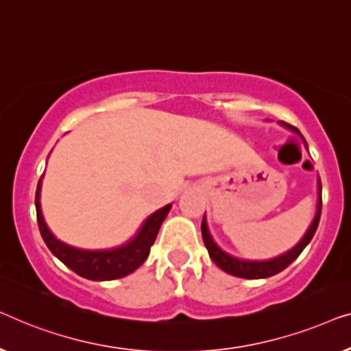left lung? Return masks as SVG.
Listing matches in <instances>:
<instances>
[{
	"label": "left lung",
	"mask_w": 351,
	"mask_h": 351,
	"mask_svg": "<svg viewBox=\"0 0 351 351\" xmlns=\"http://www.w3.org/2000/svg\"><path fill=\"white\" fill-rule=\"evenodd\" d=\"M295 130H298V128H295ZM318 184H319V199H318V210H317V215H315L313 223L308 227L307 234L302 237V240H300L293 250H289L288 253L281 254L278 258L270 259V261H243V259L234 258V256H229L215 243L213 239H211L208 227H206L205 216H204V221H202V237H204V243L206 246V250H208L210 258L213 259V263L218 265L221 270H224V272L234 276H240V278H248V280L267 278V276L280 274L281 270L288 267L293 261L298 259V256L302 253L305 246H307L310 243V240L313 239L315 232H317L319 216H322V182H318Z\"/></svg>",
	"instance_id": "8db88e82"
}]
</instances>
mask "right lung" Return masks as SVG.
<instances>
[{
	"label": "right lung",
	"mask_w": 351,
	"mask_h": 351,
	"mask_svg": "<svg viewBox=\"0 0 351 351\" xmlns=\"http://www.w3.org/2000/svg\"><path fill=\"white\" fill-rule=\"evenodd\" d=\"M39 191H41V180L38 182L36 189V218L39 232H41L43 240L46 241L47 248L51 250L53 256H57L68 269L73 272L84 276L87 280H116L127 276L128 274L135 272L140 265L145 263L147 256H149L151 246L154 245L156 237L159 234V229L162 223H164L165 216L169 215L171 208V204L164 206V208L157 210L152 213L146 223L141 226L138 234L133 237L130 241L125 245L117 246L112 250H100V251H88V250H79L73 248V246L63 243V241L57 240L49 230V227L44 223V218L41 215V205H39Z\"/></svg>",
	"instance_id": "obj_1"
}]
</instances>
